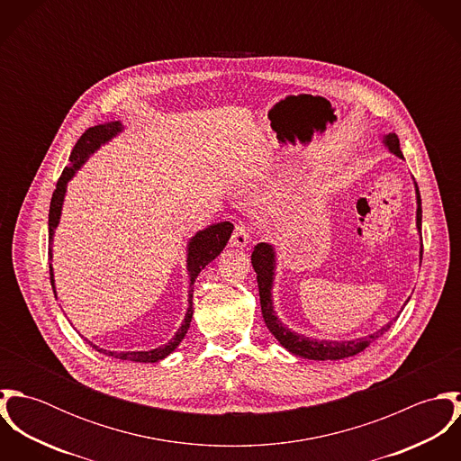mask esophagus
I'll use <instances>...</instances> for the list:
<instances>
[{
	"instance_id": "esophagus-1",
	"label": "esophagus",
	"mask_w": 461,
	"mask_h": 461,
	"mask_svg": "<svg viewBox=\"0 0 461 461\" xmlns=\"http://www.w3.org/2000/svg\"><path fill=\"white\" fill-rule=\"evenodd\" d=\"M247 243H249V232H247L245 223L240 221V223H236L234 232L230 236V245L236 249H243V247H247Z\"/></svg>"
}]
</instances>
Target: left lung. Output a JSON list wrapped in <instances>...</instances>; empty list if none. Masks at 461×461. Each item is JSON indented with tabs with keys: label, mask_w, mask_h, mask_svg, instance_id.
<instances>
[{
	"label": "left lung",
	"mask_w": 461,
	"mask_h": 461,
	"mask_svg": "<svg viewBox=\"0 0 461 461\" xmlns=\"http://www.w3.org/2000/svg\"><path fill=\"white\" fill-rule=\"evenodd\" d=\"M384 143L389 147L391 152L395 156L402 158V152L399 149V138L394 132H389L384 140ZM417 192V229L420 230V221H422V205H420V194L415 185ZM422 238V236H420ZM420 261H422V245H420ZM252 266L258 273V285H259V298H261V311H263L264 323L267 330L275 335V339L291 353L311 358V360H339V358H348L353 357L360 351H364L371 342H375L378 337H382L385 331H389L391 321L387 327H384L367 337L355 339V340H320V339H309L303 335H298L289 329H285L278 318L273 312V303H271V282H273V269H275V252L269 245L259 243L256 245L252 252Z\"/></svg>",
	"instance_id": "8db88e82"
}]
</instances>
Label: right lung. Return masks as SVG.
Instances as JSON below:
<instances>
[{"label": "right lung", "mask_w": 461, "mask_h": 461, "mask_svg": "<svg viewBox=\"0 0 461 461\" xmlns=\"http://www.w3.org/2000/svg\"><path fill=\"white\" fill-rule=\"evenodd\" d=\"M121 131V122L117 121H108L103 124H97L94 128H88L86 131L81 134V138L77 140V143L74 145L72 152H70V165L64 168L59 183H57V190L53 192L51 197V205H50V243L53 240V232L60 221V212H62V202L66 195L67 181L74 176V172L85 163V159L104 141H108L112 136H115ZM234 225L230 221H220L214 225H209L207 229L200 230L195 234V238L190 241L188 245V273H190V309L186 312L185 323L179 329V331L172 337V340L168 344H163L156 349L150 351H131V353H113V351H106V349H99L97 346L90 344L92 348H95L101 353H106L108 357L113 358H121V360H131V362H158L165 357H168L185 339V335L188 333L190 323H192V316H194V282L198 276V273L211 263L214 258L220 256V252L225 249L230 234H232ZM50 259H51V249H50ZM50 278H51V285H53V267L50 263Z\"/></svg>", "instance_id": "1"}]
</instances>
